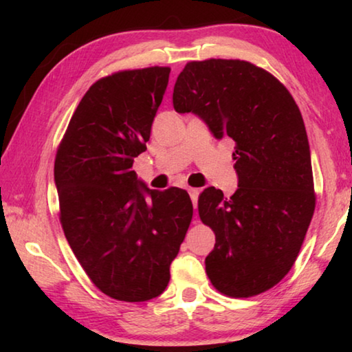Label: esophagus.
Wrapping results in <instances>:
<instances>
[{"mask_svg": "<svg viewBox=\"0 0 352 352\" xmlns=\"http://www.w3.org/2000/svg\"><path fill=\"white\" fill-rule=\"evenodd\" d=\"M188 192H189V197H190V200H192V205L195 208V206H197V200H199L200 190L197 188H188Z\"/></svg>", "mask_w": 352, "mask_h": 352, "instance_id": "34e87169", "label": "esophagus"}]
</instances>
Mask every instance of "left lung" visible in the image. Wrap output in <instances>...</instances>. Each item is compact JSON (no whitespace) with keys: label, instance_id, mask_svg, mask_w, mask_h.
Returning a JSON list of instances; mask_svg holds the SVG:
<instances>
[{"label":"left lung","instance_id":"8db88e82","mask_svg":"<svg viewBox=\"0 0 352 352\" xmlns=\"http://www.w3.org/2000/svg\"><path fill=\"white\" fill-rule=\"evenodd\" d=\"M172 102L234 141L236 192L210 186L199 195V216L216 234L206 275L226 296L259 295L290 272L315 211L301 111L275 76L237 58L188 62Z\"/></svg>","mask_w":352,"mask_h":352}]
</instances>
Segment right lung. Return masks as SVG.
I'll list each match as a JSON object with an SVG mask.
<instances>
[{"label": "right lung", "instance_id": "obj_1", "mask_svg": "<svg viewBox=\"0 0 352 352\" xmlns=\"http://www.w3.org/2000/svg\"><path fill=\"white\" fill-rule=\"evenodd\" d=\"M169 73V67L124 69L94 82L56 155L65 237L91 283L119 301L163 294L192 219L186 190L148 189L132 170Z\"/></svg>", "mask_w": 352, "mask_h": 352}]
</instances>
